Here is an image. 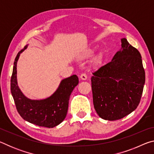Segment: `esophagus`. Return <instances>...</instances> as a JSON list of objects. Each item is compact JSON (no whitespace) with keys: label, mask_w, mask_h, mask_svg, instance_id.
Wrapping results in <instances>:
<instances>
[{"label":"esophagus","mask_w":154,"mask_h":154,"mask_svg":"<svg viewBox=\"0 0 154 154\" xmlns=\"http://www.w3.org/2000/svg\"><path fill=\"white\" fill-rule=\"evenodd\" d=\"M80 78H81V79H82V80H86L88 78V76L85 73H82L80 75Z\"/></svg>","instance_id":"esophagus-1"}]
</instances>
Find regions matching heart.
I'll return each instance as SVG.
<instances>
[{"mask_svg": "<svg viewBox=\"0 0 154 154\" xmlns=\"http://www.w3.org/2000/svg\"><path fill=\"white\" fill-rule=\"evenodd\" d=\"M92 54V51H90V52H88V55L89 56H91Z\"/></svg>", "mask_w": 154, "mask_h": 154, "instance_id": "b5f03b06", "label": "heart"}]
</instances>
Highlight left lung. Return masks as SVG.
<instances>
[{
  "mask_svg": "<svg viewBox=\"0 0 154 154\" xmlns=\"http://www.w3.org/2000/svg\"><path fill=\"white\" fill-rule=\"evenodd\" d=\"M122 49L112 60L92 72L93 103L96 113L105 120L124 118L139 105L145 82L141 56L121 39Z\"/></svg>",
  "mask_w": 154,
  "mask_h": 154,
  "instance_id": "obj_1",
  "label": "left lung"
}]
</instances>
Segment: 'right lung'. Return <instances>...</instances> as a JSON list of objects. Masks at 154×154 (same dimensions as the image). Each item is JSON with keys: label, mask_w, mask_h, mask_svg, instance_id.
I'll return each mask as SVG.
<instances>
[{"label": "right lung", "mask_w": 154, "mask_h": 154, "mask_svg": "<svg viewBox=\"0 0 154 154\" xmlns=\"http://www.w3.org/2000/svg\"><path fill=\"white\" fill-rule=\"evenodd\" d=\"M26 48V45L18 52L11 78V91L15 106L24 120L39 126L54 128L66 118L70 96L79 83V79L73 75L62 80L56 92L43 100H31L26 97L17 85V62L20 54Z\"/></svg>", "instance_id": "add662e5"}]
</instances>
